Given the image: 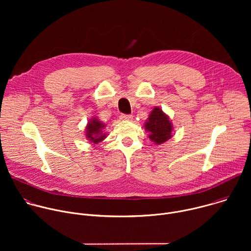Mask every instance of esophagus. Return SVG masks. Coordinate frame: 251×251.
<instances>
[{"instance_id":"34e87169","label":"esophagus","mask_w":251,"mask_h":251,"mask_svg":"<svg viewBox=\"0 0 251 251\" xmlns=\"http://www.w3.org/2000/svg\"><path fill=\"white\" fill-rule=\"evenodd\" d=\"M120 119L123 121H131L133 119L132 115H126V114H121Z\"/></svg>"}]
</instances>
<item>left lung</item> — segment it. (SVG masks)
Segmentation results:
<instances>
[{
	"label": "left lung",
	"instance_id": "left-lung-1",
	"mask_svg": "<svg viewBox=\"0 0 251 251\" xmlns=\"http://www.w3.org/2000/svg\"><path fill=\"white\" fill-rule=\"evenodd\" d=\"M144 127L149 133L150 140L157 145L163 144L173 136V124L160 107H155L151 111Z\"/></svg>",
	"mask_w": 251,
	"mask_h": 251
}]
</instances>
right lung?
Masks as SVG:
<instances>
[{"mask_svg": "<svg viewBox=\"0 0 251 251\" xmlns=\"http://www.w3.org/2000/svg\"><path fill=\"white\" fill-rule=\"evenodd\" d=\"M105 124L102 123L98 118L96 117H92L85 128V137L86 139L93 143V144H98V143L102 142L107 134L106 132L104 133V128H105Z\"/></svg>", "mask_w": 251, "mask_h": 251, "instance_id": "right-lung-1", "label": "right lung"}]
</instances>
